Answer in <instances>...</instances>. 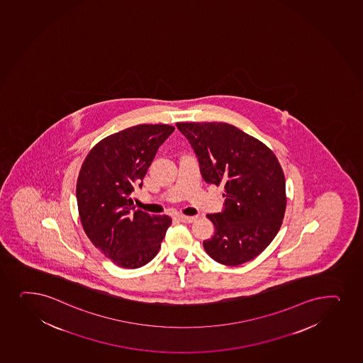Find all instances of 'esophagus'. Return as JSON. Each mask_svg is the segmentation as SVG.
<instances>
[{"mask_svg": "<svg viewBox=\"0 0 363 363\" xmlns=\"http://www.w3.org/2000/svg\"><path fill=\"white\" fill-rule=\"evenodd\" d=\"M176 218L181 220V222H184V223H191V222H194V220H196V217L184 216V215H177Z\"/></svg>", "mask_w": 363, "mask_h": 363, "instance_id": "obj_1", "label": "esophagus"}]
</instances>
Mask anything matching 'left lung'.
<instances>
[{
    "instance_id": "1",
    "label": "left lung",
    "mask_w": 363,
    "mask_h": 363,
    "mask_svg": "<svg viewBox=\"0 0 363 363\" xmlns=\"http://www.w3.org/2000/svg\"><path fill=\"white\" fill-rule=\"evenodd\" d=\"M196 152L208 184H223L225 208L210 213L215 234L205 251L223 265H240L261 255L285 216V175L267 145L222 122H179Z\"/></svg>"
}]
</instances>
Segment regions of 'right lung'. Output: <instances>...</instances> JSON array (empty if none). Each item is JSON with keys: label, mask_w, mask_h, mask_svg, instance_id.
<instances>
[{"label": "right lung", "mask_w": 363, "mask_h": 363, "mask_svg": "<svg viewBox=\"0 0 363 363\" xmlns=\"http://www.w3.org/2000/svg\"><path fill=\"white\" fill-rule=\"evenodd\" d=\"M174 130L169 124L131 126L99 141L82 164L76 186L82 227L91 244L121 268L152 261L172 225L165 215L131 211L130 196Z\"/></svg>", "instance_id": "add662e5"}]
</instances>
